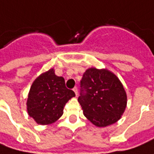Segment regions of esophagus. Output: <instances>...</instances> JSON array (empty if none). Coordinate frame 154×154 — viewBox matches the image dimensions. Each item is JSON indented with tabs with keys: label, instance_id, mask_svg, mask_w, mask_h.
<instances>
[{
	"label": "esophagus",
	"instance_id": "1",
	"mask_svg": "<svg viewBox=\"0 0 154 154\" xmlns=\"http://www.w3.org/2000/svg\"><path fill=\"white\" fill-rule=\"evenodd\" d=\"M73 91L75 92V94L77 96V94H78V91H77V88L75 87L74 88H73Z\"/></svg>",
	"mask_w": 154,
	"mask_h": 154
}]
</instances>
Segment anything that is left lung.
Listing matches in <instances>:
<instances>
[{"instance_id": "8db88e82", "label": "left lung", "mask_w": 154, "mask_h": 154, "mask_svg": "<svg viewBox=\"0 0 154 154\" xmlns=\"http://www.w3.org/2000/svg\"><path fill=\"white\" fill-rule=\"evenodd\" d=\"M78 102L84 116L97 127L113 125L127 106V94L119 77L107 69L91 67L83 73Z\"/></svg>"}]
</instances>
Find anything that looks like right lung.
Returning a JSON list of instances; mask_svg holds the SVG:
<instances>
[{"label":"right lung","mask_w":154,"mask_h":154,"mask_svg":"<svg viewBox=\"0 0 154 154\" xmlns=\"http://www.w3.org/2000/svg\"><path fill=\"white\" fill-rule=\"evenodd\" d=\"M75 93L66 87L64 77H58L52 68L32 82L27 99V112L41 125L54 124L63 115L66 102Z\"/></svg>","instance_id":"obj_1"}]
</instances>
